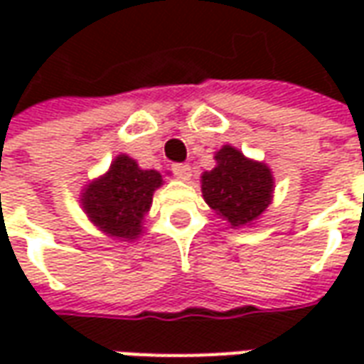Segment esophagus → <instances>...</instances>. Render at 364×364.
<instances>
[{
  "label": "esophagus",
  "instance_id": "34e87169",
  "mask_svg": "<svg viewBox=\"0 0 364 364\" xmlns=\"http://www.w3.org/2000/svg\"><path fill=\"white\" fill-rule=\"evenodd\" d=\"M171 171L177 179H183V181H187L191 177V166H187V164H173Z\"/></svg>",
  "mask_w": 364,
  "mask_h": 364
}]
</instances>
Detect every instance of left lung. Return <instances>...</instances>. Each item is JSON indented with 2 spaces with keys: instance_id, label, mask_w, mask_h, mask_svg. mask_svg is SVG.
I'll list each match as a JSON object with an SVG mask.
<instances>
[{
  "instance_id": "left-lung-1",
  "label": "left lung",
  "mask_w": 364,
  "mask_h": 364,
  "mask_svg": "<svg viewBox=\"0 0 364 364\" xmlns=\"http://www.w3.org/2000/svg\"><path fill=\"white\" fill-rule=\"evenodd\" d=\"M216 167L203 173V197L232 228L253 222L271 203L273 175L232 146L216 151Z\"/></svg>"
}]
</instances>
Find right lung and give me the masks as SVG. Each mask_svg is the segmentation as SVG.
Listing matches in <instances>:
<instances>
[{
  "mask_svg": "<svg viewBox=\"0 0 364 364\" xmlns=\"http://www.w3.org/2000/svg\"><path fill=\"white\" fill-rule=\"evenodd\" d=\"M159 185L158 171H144L134 159L119 156L109 173L83 193V208L103 232L134 240L142 232V218L150 210L154 191Z\"/></svg>",
  "mask_w": 364,
  "mask_h": 364,
  "instance_id": "add662e5",
  "label": "right lung"
}]
</instances>
